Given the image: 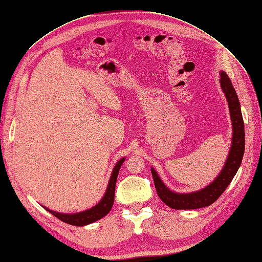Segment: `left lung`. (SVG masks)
I'll list each match as a JSON object with an SVG mask.
<instances>
[{"label": "left lung", "instance_id": "left-lung-1", "mask_svg": "<svg viewBox=\"0 0 262 262\" xmlns=\"http://www.w3.org/2000/svg\"><path fill=\"white\" fill-rule=\"evenodd\" d=\"M220 84L227 99L233 126V136L225 164L216 178L211 184L198 190V191L180 193L170 190L164 184L161 177L158 176L157 171L153 167L150 168L158 196L166 205H168L171 209L193 210L209 207V205L215 202L220 195L225 191V189L231 184V181L233 180L242 164L245 152V128L241 104L232 82L224 71L220 72Z\"/></svg>", "mask_w": 262, "mask_h": 262}]
</instances>
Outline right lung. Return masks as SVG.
<instances>
[{
  "label": "right lung",
  "instance_id": "right-lung-1",
  "mask_svg": "<svg viewBox=\"0 0 262 262\" xmlns=\"http://www.w3.org/2000/svg\"><path fill=\"white\" fill-rule=\"evenodd\" d=\"M124 160H125V157H122L121 160L118 161V163L115 165L104 196H102V199L96 205H94L93 208H90L85 211L77 212V213H60V212L52 211L48 208H46V207H43V205L42 207L47 211L53 214L55 217L61 220L62 222H64V223H68L70 225H74V226L89 225V224L94 223V222L100 220L101 217L106 216L107 214L110 212V210H112L113 205H114L116 181H117L119 170H120Z\"/></svg>",
  "mask_w": 262,
  "mask_h": 262
}]
</instances>
